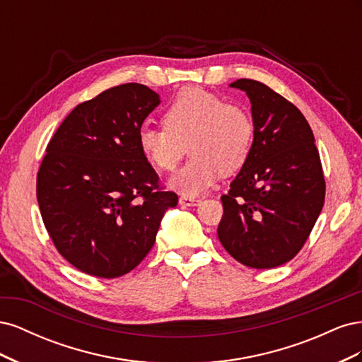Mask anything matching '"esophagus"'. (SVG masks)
Listing matches in <instances>:
<instances>
[{
    "instance_id": "34e87169",
    "label": "esophagus",
    "mask_w": 362,
    "mask_h": 362,
    "mask_svg": "<svg viewBox=\"0 0 362 362\" xmlns=\"http://www.w3.org/2000/svg\"><path fill=\"white\" fill-rule=\"evenodd\" d=\"M202 201L198 198H187V196H181L180 198V205L182 206H198Z\"/></svg>"
}]
</instances>
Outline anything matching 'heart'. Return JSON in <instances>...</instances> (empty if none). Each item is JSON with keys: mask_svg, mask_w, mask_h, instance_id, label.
<instances>
[{"mask_svg": "<svg viewBox=\"0 0 362 362\" xmlns=\"http://www.w3.org/2000/svg\"><path fill=\"white\" fill-rule=\"evenodd\" d=\"M164 128L141 127L139 149L157 170H173L184 154L192 157L168 181L169 189L187 198L204 194L222 175L245 168L255 127L243 107L201 87L182 89L163 116Z\"/></svg>", "mask_w": 362, "mask_h": 362, "instance_id": "heart-1", "label": "heart"}]
</instances>
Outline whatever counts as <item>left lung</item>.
I'll return each mask as SVG.
<instances>
[{
	"mask_svg": "<svg viewBox=\"0 0 362 362\" xmlns=\"http://www.w3.org/2000/svg\"><path fill=\"white\" fill-rule=\"evenodd\" d=\"M246 92L255 127L247 163L222 196V246L252 269L296 257L325 204V178L314 134L298 107L255 80L229 84Z\"/></svg>",
	"mask_w": 362,
	"mask_h": 362,
	"instance_id": "obj_1",
	"label": "left lung"
}]
</instances>
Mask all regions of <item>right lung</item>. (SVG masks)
<instances>
[{
  "mask_svg": "<svg viewBox=\"0 0 362 362\" xmlns=\"http://www.w3.org/2000/svg\"><path fill=\"white\" fill-rule=\"evenodd\" d=\"M161 103L139 83L116 86L76 105L47 148L37 202L60 255L87 275L117 278L156 243L178 196L158 190V175L139 149V129Z\"/></svg>",
  "mask_w": 362,
  "mask_h": 362,
  "instance_id": "1",
  "label": "right lung"
}]
</instances>
